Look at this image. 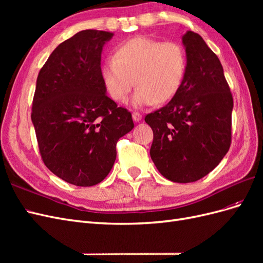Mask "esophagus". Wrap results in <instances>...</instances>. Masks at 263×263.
Masks as SVG:
<instances>
[{"instance_id": "1", "label": "esophagus", "mask_w": 263, "mask_h": 263, "mask_svg": "<svg viewBox=\"0 0 263 263\" xmlns=\"http://www.w3.org/2000/svg\"><path fill=\"white\" fill-rule=\"evenodd\" d=\"M141 118H142V115L140 113H138V112H134L133 113V119H134L135 122H140Z\"/></svg>"}]
</instances>
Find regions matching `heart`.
<instances>
[{
	"mask_svg": "<svg viewBox=\"0 0 263 263\" xmlns=\"http://www.w3.org/2000/svg\"><path fill=\"white\" fill-rule=\"evenodd\" d=\"M186 52L177 42H160L144 36L119 45L115 57L103 62L101 74L108 94L124 103L136 83L135 106L165 103L176 97L184 81Z\"/></svg>",
	"mask_w": 263,
	"mask_h": 263,
	"instance_id": "b5f03b06",
	"label": "heart"
}]
</instances>
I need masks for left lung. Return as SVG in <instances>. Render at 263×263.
Segmentation results:
<instances>
[{
  "mask_svg": "<svg viewBox=\"0 0 263 263\" xmlns=\"http://www.w3.org/2000/svg\"><path fill=\"white\" fill-rule=\"evenodd\" d=\"M187 68L168 104L146 115L154 132L150 157L164 178L178 183L202 179L232 144L234 100L218 59L194 31L182 38Z\"/></svg>",
  "mask_w": 263,
  "mask_h": 263,
  "instance_id": "1",
  "label": "left lung"
}]
</instances>
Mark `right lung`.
Masks as SVG:
<instances>
[{
    "label": "right lung",
    "instance_id": "right-lung-1",
    "mask_svg": "<svg viewBox=\"0 0 263 263\" xmlns=\"http://www.w3.org/2000/svg\"><path fill=\"white\" fill-rule=\"evenodd\" d=\"M110 31L86 29L61 43L37 77L31 106L39 153L58 178L92 186L106 178L130 112L106 95L101 53Z\"/></svg>",
    "mask_w": 263,
    "mask_h": 263
}]
</instances>
